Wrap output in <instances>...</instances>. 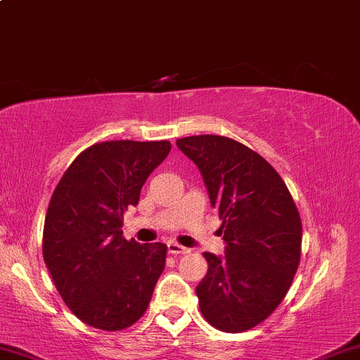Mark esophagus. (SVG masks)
Returning a JSON list of instances; mask_svg holds the SVG:
<instances>
[{"label":"esophagus","instance_id":"34e87169","mask_svg":"<svg viewBox=\"0 0 360 360\" xmlns=\"http://www.w3.org/2000/svg\"><path fill=\"white\" fill-rule=\"evenodd\" d=\"M167 251L171 255H184V253H188L189 250L184 248V246H181L179 243H176V241H169Z\"/></svg>","mask_w":360,"mask_h":360}]
</instances>
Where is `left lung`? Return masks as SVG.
Returning a JSON list of instances; mask_svg holds the SVG:
<instances>
[{"instance_id": "8db88e82", "label": "left lung", "mask_w": 360, "mask_h": 360, "mask_svg": "<svg viewBox=\"0 0 360 360\" xmlns=\"http://www.w3.org/2000/svg\"><path fill=\"white\" fill-rule=\"evenodd\" d=\"M176 144L201 171L226 243L224 257L202 253L199 309L218 330H250L274 314L297 274L300 214L278 172L241 142L206 134Z\"/></svg>"}]
</instances>
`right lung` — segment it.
<instances>
[{
	"label": "right lung",
	"instance_id": "obj_1",
	"mask_svg": "<svg viewBox=\"0 0 360 360\" xmlns=\"http://www.w3.org/2000/svg\"><path fill=\"white\" fill-rule=\"evenodd\" d=\"M169 150V141L98 142L77 155L51 194L43 259L65 305L86 326L122 330L149 307L167 246L125 240L120 228Z\"/></svg>",
	"mask_w": 360,
	"mask_h": 360
}]
</instances>
